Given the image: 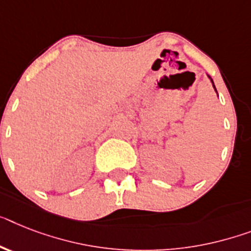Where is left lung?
I'll return each instance as SVG.
<instances>
[{
  "mask_svg": "<svg viewBox=\"0 0 251 251\" xmlns=\"http://www.w3.org/2000/svg\"><path fill=\"white\" fill-rule=\"evenodd\" d=\"M209 78H210V76H209ZM210 80H212V83H213V87H214V90H215V86H214V82H213V79H212V78H210ZM215 92H217V90H215Z\"/></svg>",
  "mask_w": 251,
  "mask_h": 251,
  "instance_id": "obj_1",
  "label": "left lung"
}]
</instances>
